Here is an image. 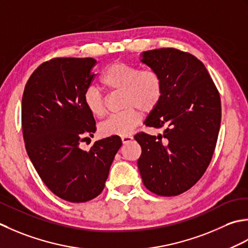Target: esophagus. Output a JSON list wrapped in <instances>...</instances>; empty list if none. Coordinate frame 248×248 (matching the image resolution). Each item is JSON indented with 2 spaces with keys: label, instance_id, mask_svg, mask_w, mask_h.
<instances>
[{
  "label": "esophagus",
  "instance_id": "34e87169",
  "mask_svg": "<svg viewBox=\"0 0 248 248\" xmlns=\"http://www.w3.org/2000/svg\"><path fill=\"white\" fill-rule=\"evenodd\" d=\"M121 139H122V142H123L124 144H126V143H129L130 141L133 140L134 138H133V136L126 135V136H122V137H121Z\"/></svg>",
  "mask_w": 248,
  "mask_h": 248
}]
</instances>
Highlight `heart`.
Wrapping results in <instances>:
<instances>
[{
    "instance_id": "b5f03b06",
    "label": "heart",
    "mask_w": 248,
    "mask_h": 248,
    "mask_svg": "<svg viewBox=\"0 0 248 248\" xmlns=\"http://www.w3.org/2000/svg\"><path fill=\"white\" fill-rule=\"evenodd\" d=\"M100 81L112 91H122V112L113 114L100 124L99 131L108 136L129 135L137 126L142 112L148 114L157 107L163 96V80L153 69L140 70L125 62H114L106 68ZM83 103L89 112L96 118L106 113L105 97L99 90H85Z\"/></svg>"
}]
</instances>
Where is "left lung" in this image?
I'll return each instance as SVG.
<instances>
[{
	"instance_id": "1",
	"label": "left lung",
	"mask_w": 248,
	"mask_h": 248,
	"mask_svg": "<svg viewBox=\"0 0 248 248\" xmlns=\"http://www.w3.org/2000/svg\"><path fill=\"white\" fill-rule=\"evenodd\" d=\"M140 61L163 80V96L144 124L164 134L139 133L138 168L159 196H178L200 180L213 156L220 126L219 93L203 63L174 48L149 50Z\"/></svg>"
}]
</instances>
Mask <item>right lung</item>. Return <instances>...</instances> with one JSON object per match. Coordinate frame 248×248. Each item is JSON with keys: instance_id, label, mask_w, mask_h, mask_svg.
<instances>
[{"instance_id": "1", "label": "right lung", "mask_w": 248, "mask_h": 248, "mask_svg": "<svg viewBox=\"0 0 248 248\" xmlns=\"http://www.w3.org/2000/svg\"><path fill=\"white\" fill-rule=\"evenodd\" d=\"M92 58H57L34 70L22 96L25 149L34 168L54 195L74 203L102 193L122 140L111 136L89 151L80 143L93 137L95 120L83 94L94 79Z\"/></svg>"}]
</instances>
